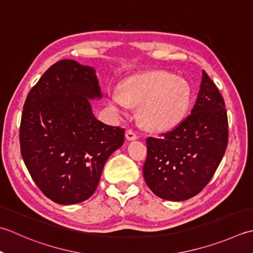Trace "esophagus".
I'll return each mask as SVG.
<instances>
[{"label": "esophagus", "mask_w": 253, "mask_h": 253, "mask_svg": "<svg viewBox=\"0 0 253 253\" xmlns=\"http://www.w3.org/2000/svg\"><path fill=\"white\" fill-rule=\"evenodd\" d=\"M138 138V136H137V133L133 131V130H131V129H128L127 131H126V139L127 140H136Z\"/></svg>", "instance_id": "esophagus-1"}]
</instances>
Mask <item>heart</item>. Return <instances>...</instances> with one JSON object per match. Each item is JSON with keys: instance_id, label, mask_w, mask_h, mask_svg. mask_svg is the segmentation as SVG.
<instances>
[{"instance_id": "1", "label": "heart", "mask_w": 253, "mask_h": 253, "mask_svg": "<svg viewBox=\"0 0 253 253\" xmlns=\"http://www.w3.org/2000/svg\"><path fill=\"white\" fill-rule=\"evenodd\" d=\"M112 105L122 110L139 106L140 121L150 129L167 130L179 124L189 111L191 87L184 78L168 71H149L123 83L122 92L108 91Z\"/></svg>"}]
</instances>
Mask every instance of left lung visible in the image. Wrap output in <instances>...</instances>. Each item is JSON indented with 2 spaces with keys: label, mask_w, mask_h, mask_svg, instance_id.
Returning a JSON list of instances; mask_svg holds the SVG:
<instances>
[{
  "label": "left lung",
  "mask_w": 253,
  "mask_h": 253,
  "mask_svg": "<svg viewBox=\"0 0 253 253\" xmlns=\"http://www.w3.org/2000/svg\"><path fill=\"white\" fill-rule=\"evenodd\" d=\"M228 121L224 98L205 71L191 114L174 129L148 137L142 168L149 189L160 199L185 201L209 184L225 155Z\"/></svg>",
  "instance_id": "1"
}]
</instances>
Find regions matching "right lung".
Instances as JSON below:
<instances>
[{
    "label": "right lung",
    "mask_w": 253,
    "mask_h": 253,
    "mask_svg": "<svg viewBox=\"0 0 253 253\" xmlns=\"http://www.w3.org/2000/svg\"><path fill=\"white\" fill-rule=\"evenodd\" d=\"M95 70L64 60L48 69L24 104L19 143L29 174L48 199L77 204L93 195L104 165L124 143L125 129L97 121Z\"/></svg>",
    "instance_id": "add662e5"
}]
</instances>
